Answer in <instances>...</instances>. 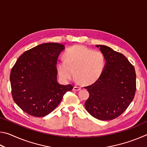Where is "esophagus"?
<instances>
[{"label":"esophagus","instance_id":"esophagus-1","mask_svg":"<svg viewBox=\"0 0 147 147\" xmlns=\"http://www.w3.org/2000/svg\"><path fill=\"white\" fill-rule=\"evenodd\" d=\"M81 89L80 87H78V86H74V88H73V90L74 91H79Z\"/></svg>","mask_w":147,"mask_h":147}]
</instances>
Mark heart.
Wrapping results in <instances>:
<instances>
[{"label": "heart", "instance_id": "1", "mask_svg": "<svg viewBox=\"0 0 147 147\" xmlns=\"http://www.w3.org/2000/svg\"><path fill=\"white\" fill-rule=\"evenodd\" d=\"M64 61H59L56 68L64 80L71 79L75 71L76 78L83 84H91L102 74L106 59L100 51H93L83 45H74L63 54Z\"/></svg>", "mask_w": 147, "mask_h": 147}]
</instances>
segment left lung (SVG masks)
Segmentation results:
<instances>
[{"label":"left lung","mask_w":147,"mask_h":147,"mask_svg":"<svg viewBox=\"0 0 147 147\" xmlns=\"http://www.w3.org/2000/svg\"><path fill=\"white\" fill-rule=\"evenodd\" d=\"M96 47H100L106 63L100 78L84 87L89 93L85 108L94 118L113 120L127 109L135 96V68L123 54L105 45Z\"/></svg>","instance_id":"1"}]
</instances>
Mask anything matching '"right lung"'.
I'll return each mask as SVG.
<instances>
[{
	"label": "right lung",
	"mask_w": 147,
	"mask_h": 147,
	"mask_svg": "<svg viewBox=\"0 0 147 147\" xmlns=\"http://www.w3.org/2000/svg\"><path fill=\"white\" fill-rule=\"evenodd\" d=\"M64 49L57 43H43L26 51L11 69L12 97L22 110L32 116L42 117L51 113L60 103L71 84L57 82V60Z\"/></svg>",
	"instance_id": "obj_1"
}]
</instances>
